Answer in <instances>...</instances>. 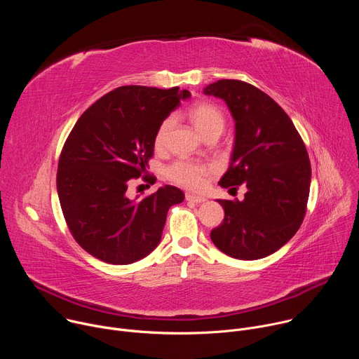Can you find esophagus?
<instances>
[{
  "label": "esophagus",
  "instance_id": "obj_1",
  "mask_svg": "<svg viewBox=\"0 0 359 359\" xmlns=\"http://www.w3.org/2000/svg\"><path fill=\"white\" fill-rule=\"evenodd\" d=\"M186 200L191 201V203H203V201H206V198H204V197L194 196V194H186Z\"/></svg>",
  "mask_w": 359,
  "mask_h": 359
}]
</instances>
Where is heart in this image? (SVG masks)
I'll use <instances>...</instances> for the list:
<instances>
[{
  "instance_id": "obj_1",
  "label": "heart",
  "mask_w": 359,
  "mask_h": 359,
  "mask_svg": "<svg viewBox=\"0 0 359 359\" xmlns=\"http://www.w3.org/2000/svg\"><path fill=\"white\" fill-rule=\"evenodd\" d=\"M189 121L194 125L198 133L204 137H219L226 129V116L220 108L212 104H197L187 111ZM175 126V118L168 116L158 126L153 143L156 149H163L168 142V136ZM215 173V169L206 163H198L189 159H179L169 165L165 170V176L173 184L189 190H200L206 179Z\"/></svg>"
}]
</instances>
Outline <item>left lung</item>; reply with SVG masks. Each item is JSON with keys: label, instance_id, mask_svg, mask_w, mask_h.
Instances as JSON below:
<instances>
[{"label": "left lung", "instance_id": "1", "mask_svg": "<svg viewBox=\"0 0 359 359\" xmlns=\"http://www.w3.org/2000/svg\"><path fill=\"white\" fill-rule=\"evenodd\" d=\"M226 100L236 121L231 163L222 187H247L244 200H217L223 223L215 245L238 260H259L281 248L302 224L310 196L311 163L290 116L267 93L237 79L204 88Z\"/></svg>", "mask_w": 359, "mask_h": 359}]
</instances>
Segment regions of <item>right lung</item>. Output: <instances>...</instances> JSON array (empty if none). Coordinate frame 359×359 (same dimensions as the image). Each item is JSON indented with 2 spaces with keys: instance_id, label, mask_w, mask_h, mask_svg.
Instances as JSON below:
<instances>
[{
  "instance_id": "add662e5",
  "label": "right lung",
  "mask_w": 359,
  "mask_h": 359,
  "mask_svg": "<svg viewBox=\"0 0 359 359\" xmlns=\"http://www.w3.org/2000/svg\"><path fill=\"white\" fill-rule=\"evenodd\" d=\"M189 90L121 86L97 99L67 137L57 172V190L75 241L95 259L130 264L155 250L166 216L184 198L175 186L142 200L126 194L153 156V137ZM142 180L153 184L155 176Z\"/></svg>"
}]
</instances>
